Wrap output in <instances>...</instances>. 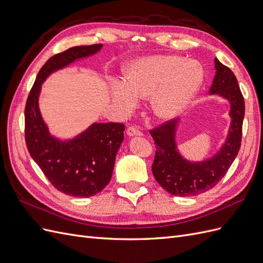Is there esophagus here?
<instances>
[{"label":"esophagus","mask_w":263,"mask_h":263,"mask_svg":"<svg viewBox=\"0 0 263 263\" xmlns=\"http://www.w3.org/2000/svg\"><path fill=\"white\" fill-rule=\"evenodd\" d=\"M126 134H127V136H129V137H133V136H142V133L138 128H136V127H134V126L128 127V128H127Z\"/></svg>","instance_id":"1"}]
</instances>
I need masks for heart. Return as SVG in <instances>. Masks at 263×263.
Instances as JSON below:
<instances>
[{"label":"heart","instance_id":"obj_1","mask_svg":"<svg viewBox=\"0 0 263 263\" xmlns=\"http://www.w3.org/2000/svg\"><path fill=\"white\" fill-rule=\"evenodd\" d=\"M204 80L200 63L179 55H151L134 61L124 82H114L110 94L116 104L128 113L137 99L150 98V110L159 119L180 115L194 99Z\"/></svg>","mask_w":263,"mask_h":263}]
</instances>
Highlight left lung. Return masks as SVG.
I'll list each match as a JSON object with an SVG mask.
<instances>
[{
  "label": "left lung",
  "instance_id": "1",
  "mask_svg": "<svg viewBox=\"0 0 263 263\" xmlns=\"http://www.w3.org/2000/svg\"><path fill=\"white\" fill-rule=\"evenodd\" d=\"M215 73L211 94L229 102L232 118L227 138L212 158L192 162L183 158L177 147L178 119H171L150 130L156 144L153 173L156 181L166 192L179 196H193L214 187L224 178L236 159L241 145L245 101L234 72L215 58Z\"/></svg>",
  "mask_w": 263,
  "mask_h": 263
}]
</instances>
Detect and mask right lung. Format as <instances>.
<instances>
[{"label":"right lung","mask_w":263,"mask_h":263,"mask_svg":"<svg viewBox=\"0 0 263 263\" xmlns=\"http://www.w3.org/2000/svg\"><path fill=\"white\" fill-rule=\"evenodd\" d=\"M102 44L77 46L52 55L39 70L25 106V140L34 161L60 192L76 197L100 193L110 181L116 154L124 140V124L94 123L77 137L51 136L38 106L42 84L52 72L90 57Z\"/></svg>","instance_id":"obj_1"}]
</instances>
